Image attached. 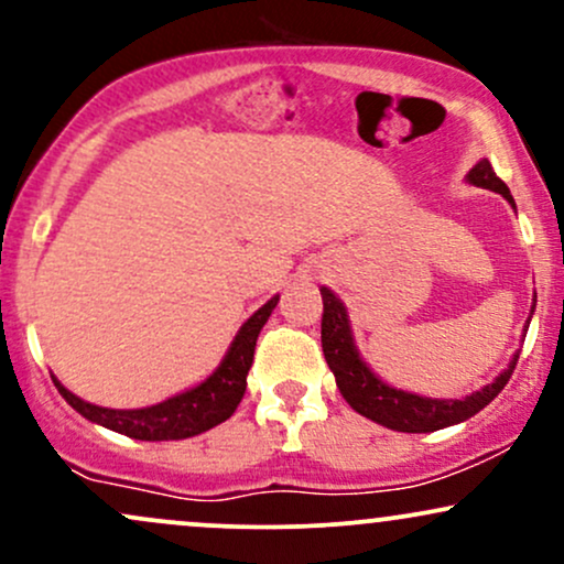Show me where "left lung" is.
<instances>
[{
	"mask_svg": "<svg viewBox=\"0 0 564 564\" xmlns=\"http://www.w3.org/2000/svg\"><path fill=\"white\" fill-rule=\"evenodd\" d=\"M467 180L477 187H488V191L501 193V196L514 206V198H511L507 183H501V177H496L488 159L477 161V164L471 166V172L467 174ZM321 296L323 355H326V364L334 371L336 387H339L341 398L352 405V411L371 419V422L387 426V430L435 432L443 430V426L467 422V419L475 416L477 411H482V408L507 387L511 371H514L517 366V358H520V352H517L514 358H511V364L503 368V373H498L496 381H490V384L482 387L480 392L467 394L464 400H437L422 398V394H413L405 390H394L387 381H381L377 373L364 364V358H360L352 339V328H349V315L345 304L336 300L334 291L326 286L321 289Z\"/></svg>",
	"mask_w": 564,
	"mask_h": 564,
	"instance_id": "left-lung-1",
	"label": "left lung"
}]
</instances>
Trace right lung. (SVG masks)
Instances as JSON below:
<instances>
[{
  "label": "right lung",
  "instance_id": "1",
  "mask_svg": "<svg viewBox=\"0 0 564 564\" xmlns=\"http://www.w3.org/2000/svg\"><path fill=\"white\" fill-rule=\"evenodd\" d=\"M278 296L264 302L249 321L243 323L241 332L236 334L228 352H225L223 364L215 368L212 377H206L198 387L174 394V398L164 400V403L148 405V408H102L93 405L87 400L76 398L68 392L61 381H55L57 392L66 398V403L79 411L89 422L106 426V430L119 432V435L134 437V440H185L200 432L212 430V426L223 424L225 419L232 416L238 403H241L246 392V377H249L251 360H254L257 336H260L262 326L268 323L270 313L275 310Z\"/></svg>",
  "mask_w": 564,
  "mask_h": 564
}]
</instances>
